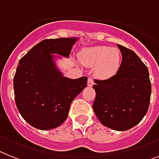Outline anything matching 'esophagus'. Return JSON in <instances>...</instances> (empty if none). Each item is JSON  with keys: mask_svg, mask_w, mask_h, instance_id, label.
Returning a JSON list of instances; mask_svg holds the SVG:
<instances>
[{"mask_svg": "<svg viewBox=\"0 0 159 159\" xmlns=\"http://www.w3.org/2000/svg\"><path fill=\"white\" fill-rule=\"evenodd\" d=\"M94 82H93V80L92 78H89L88 79V83H87V84L88 86H89V87H92L93 85Z\"/></svg>", "mask_w": 159, "mask_h": 159, "instance_id": "34e87169", "label": "esophagus"}]
</instances>
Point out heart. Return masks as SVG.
Wrapping results in <instances>:
<instances>
[{"instance_id": "obj_1", "label": "heart", "mask_w": 159, "mask_h": 159, "mask_svg": "<svg viewBox=\"0 0 159 159\" xmlns=\"http://www.w3.org/2000/svg\"><path fill=\"white\" fill-rule=\"evenodd\" d=\"M83 65L95 66L94 75L97 78L106 80L114 76L121 64V53L116 48L98 45L84 48L79 53Z\"/></svg>"}]
</instances>
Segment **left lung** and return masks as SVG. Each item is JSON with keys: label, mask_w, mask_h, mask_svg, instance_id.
Wrapping results in <instances>:
<instances>
[{"label": "left lung", "mask_w": 159, "mask_h": 159, "mask_svg": "<svg viewBox=\"0 0 159 159\" xmlns=\"http://www.w3.org/2000/svg\"><path fill=\"white\" fill-rule=\"evenodd\" d=\"M122 62L114 76L106 80H94L96 98L93 109L106 127L126 131L142 120L149 109L151 83L149 70L131 49L118 44Z\"/></svg>", "instance_id": "left-lung-1"}]
</instances>
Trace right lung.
<instances>
[{
  "mask_svg": "<svg viewBox=\"0 0 159 159\" xmlns=\"http://www.w3.org/2000/svg\"><path fill=\"white\" fill-rule=\"evenodd\" d=\"M78 40H42L18 62L14 78L15 103L22 117L34 128L49 130L61 125L71 102L87 86V77H64L55 63L54 54L68 57Z\"/></svg>",
  "mask_w": 159,
  "mask_h": 159,
  "instance_id": "add662e5",
  "label": "right lung"
}]
</instances>
